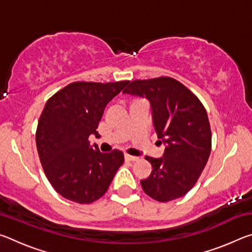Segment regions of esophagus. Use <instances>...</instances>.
I'll list each match as a JSON object with an SVG mask.
<instances>
[{
    "mask_svg": "<svg viewBox=\"0 0 252 252\" xmlns=\"http://www.w3.org/2000/svg\"><path fill=\"white\" fill-rule=\"evenodd\" d=\"M125 159H126V161H136V160H138V157H132V156H129V155H126Z\"/></svg>",
    "mask_w": 252,
    "mask_h": 252,
    "instance_id": "1",
    "label": "esophagus"
}]
</instances>
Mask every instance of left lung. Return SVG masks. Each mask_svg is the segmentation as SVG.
<instances>
[{
    "label": "left lung",
    "instance_id": "obj_1",
    "mask_svg": "<svg viewBox=\"0 0 252 252\" xmlns=\"http://www.w3.org/2000/svg\"><path fill=\"white\" fill-rule=\"evenodd\" d=\"M150 102L153 126L164 144L161 158L146 157L152 165L141 180L144 192L160 202L183 197L192 189L211 152V130L201 102L172 78L135 80L123 90Z\"/></svg>",
    "mask_w": 252,
    "mask_h": 252
}]
</instances>
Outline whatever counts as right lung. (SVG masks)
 <instances>
[{"label":"right lung","instance_id":"add662e5","mask_svg":"<svg viewBox=\"0 0 252 252\" xmlns=\"http://www.w3.org/2000/svg\"><path fill=\"white\" fill-rule=\"evenodd\" d=\"M127 84L74 82L46 102L37 123L36 148L46 178L63 198L95 201L125 162L121 151L101 153L88 139L97 134L106 104Z\"/></svg>","mask_w":252,"mask_h":252}]
</instances>
